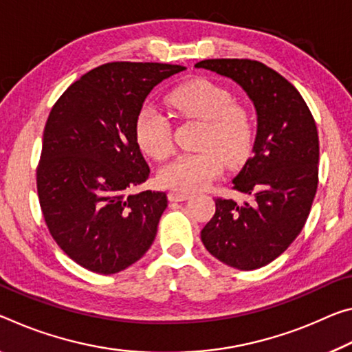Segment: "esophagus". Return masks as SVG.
Wrapping results in <instances>:
<instances>
[{"instance_id":"obj_1","label":"esophagus","mask_w":352,"mask_h":352,"mask_svg":"<svg viewBox=\"0 0 352 352\" xmlns=\"http://www.w3.org/2000/svg\"><path fill=\"white\" fill-rule=\"evenodd\" d=\"M170 202H183V200H188L191 197V192H182V191H170L167 194Z\"/></svg>"}]
</instances>
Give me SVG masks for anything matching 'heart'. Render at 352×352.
<instances>
[{
    "instance_id": "heart-1",
    "label": "heart",
    "mask_w": 352,
    "mask_h": 352,
    "mask_svg": "<svg viewBox=\"0 0 352 352\" xmlns=\"http://www.w3.org/2000/svg\"><path fill=\"white\" fill-rule=\"evenodd\" d=\"M169 103L183 116L205 122L196 153H183L158 172L161 185L192 192L210 185L222 170V158L238 166L254 146V125L248 111L233 103V96L216 82L196 78L172 89ZM136 141L155 160H164L174 147L169 116L153 104H144L136 117Z\"/></svg>"
}]
</instances>
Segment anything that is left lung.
<instances>
[{"label":"left lung","instance_id":"8db88e82","mask_svg":"<svg viewBox=\"0 0 352 352\" xmlns=\"http://www.w3.org/2000/svg\"><path fill=\"white\" fill-rule=\"evenodd\" d=\"M196 67L235 81L256 113L254 155L233 178L252 202L216 199L200 238L222 263L256 270L285 252L309 217L318 188L316 124L298 89L258 60L205 59Z\"/></svg>","mask_w":352,"mask_h":352}]
</instances>
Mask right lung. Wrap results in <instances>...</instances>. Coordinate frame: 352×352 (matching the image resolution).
<instances>
[{"label":"right lung","instance_id":"obj_1","mask_svg":"<svg viewBox=\"0 0 352 352\" xmlns=\"http://www.w3.org/2000/svg\"><path fill=\"white\" fill-rule=\"evenodd\" d=\"M182 65L109 63L59 97L43 130L38 202L64 252L86 270L116 274L152 246L167 196L128 194L150 175L136 117L150 91Z\"/></svg>","mask_w":352,"mask_h":352}]
</instances>
